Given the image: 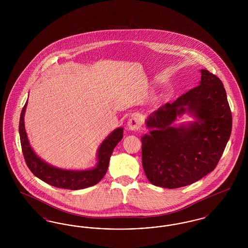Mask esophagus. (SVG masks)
Instances as JSON below:
<instances>
[{"mask_svg": "<svg viewBox=\"0 0 248 248\" xmlns=\"http://www.w3.org/2000/svg\"><path fill=\"white\" fill-rule=\"evenodd\" d=\"M142 121L138 115H134L128 120L127 125L129 130L139 129L141 126Z\"/></svg>", "mask_w": 248, "mask_h": 248, "instance_id": "34e87169", "label": "esophagus"}]
</instances>
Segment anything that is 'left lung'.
<instances>
[{"mask_svg": "<svg viewBox=\"0 0 248 248\" xmlns=\"http://www.w3.org/2000/svg\"><path fill=\"white\" fill-rule=\"evenodd\" d=\"M200 84L166 103L146 121L142 137V165L155 186L176 189L196 182L216 168L232 133V118L223 83L201 70ZM188 111L198 121L172 127Z\"/></svg>", "mask_w": 248, "mask_h": 248, "instance_id": "8db88e82", "label": "left lung"}]
</instances>
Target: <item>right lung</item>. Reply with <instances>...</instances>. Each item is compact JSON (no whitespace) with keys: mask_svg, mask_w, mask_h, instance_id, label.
I'll list each match as a JSON object with an SVG mask.
<instances>
[{"mask_svg":"<svg viewBox=\"0 0 248 248\" xmlns=\"http://www.w3.org/2000/svg\"><path fill=\"white\" fill-rule=\"evenodd\" d=\"M27 103L28 102L24 105L20 114L19 136L25 162L32 174L49 185L60 189L76 190L88 188L98 183L106 174L109 158L114 148L123 139V127H119L111 132V134L102 142L97 152L98 161L94 168L81 171L59 169L53 165H48L47 163L39 158L29 143L24 124Z\"/></svg>","mask_w":248,"mask_h":248,"instance_id":"add662e5","label":"right lung"}]
</instances>
